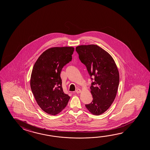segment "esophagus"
<instances>
[{
  "mask_svg": "<svg viewBox=\"0 0 150 150\" xmlns=\"http://www.w3.org/2000/svg\"><path fill=\"white\" fill-rule=\"evenodd\" d=\"M75 92L77 93H81V90L80 89H76Z\"/></svg>",
  "mask_w": 150,
  "mask_h": 150,
  "instance_id": "obj_1",
  "label": "esophagus"
}]
</instances>
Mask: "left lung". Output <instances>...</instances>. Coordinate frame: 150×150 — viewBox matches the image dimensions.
<instances>
[{
    "label": "left lung",
    "mask_w": 150,
    "mask_h": 150,
    "mask_svg": "<svg viewBox=\"0 0 150 150\" xmlns=\"http://www.w3.org/2000/svg\"><path fill=\"white\" fill-rule=\"evenodd\" d=\"M76 51L93 80L90 87L93 100L85 106L93 115H100L115 99L119 83L117 67L110 55L97 45H79Z\"/></svg>",
    "instance_id": "8db88e82"
}]
</instances>
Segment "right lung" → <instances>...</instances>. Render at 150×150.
I'll list each match as a JSON object with an SVG mask.
<instances>
[{
  "label": "right lung",
  "instance_id": "add662e5",
  "mask_svg": "<svg viewBox=\"0 0 150 150\" xmlns=\"http://www.w3.org/2000/svg\"><path fill=\"white\" fill-rule=\"evenodd\" d=\"M74 51L73 47L49 49L39 57L32 69V93L40 107L50 115L61 112L70 98L63 91L60 74L63 67L71 61Z\"/></svg>",
  "mask_w": 150,
  "mask_h": 150
}]
</instances>
